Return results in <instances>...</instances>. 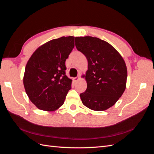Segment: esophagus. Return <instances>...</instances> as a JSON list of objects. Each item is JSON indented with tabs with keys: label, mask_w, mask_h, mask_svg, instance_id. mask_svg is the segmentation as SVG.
<instances>
[{
	"label": "esophagus",
	"mask_w": 154,
	"mask_h": 154,
	"mask_svg": "<svg viewBox=\"0 0 154 154\" xmlns=\"http://www.w3.org/2000/svg\"><path fill=\"white\" fill-rule=\"evenodd\" d=\"M80 76H78V77H76V78H73V81L74 82H78L79 80H80Z\"/></svg>",
	"instance_id": "obj_1"
}]
</instances>
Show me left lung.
Listing matches in <instances>:
<instances>
[{"label":"left lung","instance_id":"left-lung-1","mask_svg":"<svg viewBox=\"0 0 154 154\" xmlns=\"http://www.w3.org/2000/svg\"><path fill=\"white\" fill-rule=\"evenodd\" d=\"M75 45L88 62V70L82 76L87 88L80 95L83 104L96 111L109 109L126 88L127 69L125 60L112 45L96 37H75Z\"/></svg>","mask_w":154,"mask_h":154}]
</instances>
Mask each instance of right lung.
Returning a JSON list of instances; mask_svg holds the SVG:
<instances>
[{
	"label": "right lung",
	"instance_id": "add662e5",
	"mask_svg": "<svg viewBox=\"0 0 154 154\" xmlns=\"http://www.w3.org/2000/svg\"><path fill=\"white\" fill-rule=\"evenodd\" d=\"M74 36H62L42 45L27 62L23 83L29 99L37 108L54 111L71 88L66 75V60L74 47Z\"/></svg>",
	"mask_w": 154,
	"mask_h": 154
}]
</instances>
